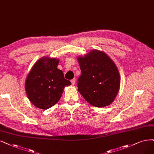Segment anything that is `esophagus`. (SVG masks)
<instances>
[{
  "mask_svg": "<svg viewBox=\"0 0 154 154\" xmlns=\"http://www.w3.org/2000/svg\"><path fill=\"white\" fill-rule=\"evenodd\" d=\"M71 82H72V85L75 84V79L74 78V79H72V80H71Z\"/></svg>",
  "mask_w": 154,
  "mask_h": 154,
  "instance_id": "1",
  "label": "esophagus"
}]
</instances>
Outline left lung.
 <instances>
[{
  "instance_id": "obj_1",
  "label": "left lung",
  "mask_w": 154,
  "mask_h": 154,
  "mask_svg": "<svg viewBox=\"0 0 154 154\" xmlns=\"http://www.w3.org/2000/svg\"><path fill=\"white\" fill-rule=\"evenodd\" d=\"M78 61L81 71L77 80L79 92L94 106L104 107L111 104L119 92L121 82L113 61L98 50L79 57Z\"/></svg>"
}]
</instances>
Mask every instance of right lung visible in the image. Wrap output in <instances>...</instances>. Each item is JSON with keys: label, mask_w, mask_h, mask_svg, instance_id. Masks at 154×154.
Returning <instances> with one entry per match:
<instances>
[{"label": "right lung", "mask_w": 154, "mask_h": 154, "mask_svg": "<svg viewBox=\"0 0 154 154\" xmlns=\"http://www.w3.org/2000/svg\"><path fill=\"white\" fill-rule=\"evenodd\" d=\"M59 60L44 57L38 60L28 73L25 89L33 105L41 109H48L58 102L65 86L71 82L59 70Z\"/></svg>", "instance_id": "add662e5"}]
</instances>
